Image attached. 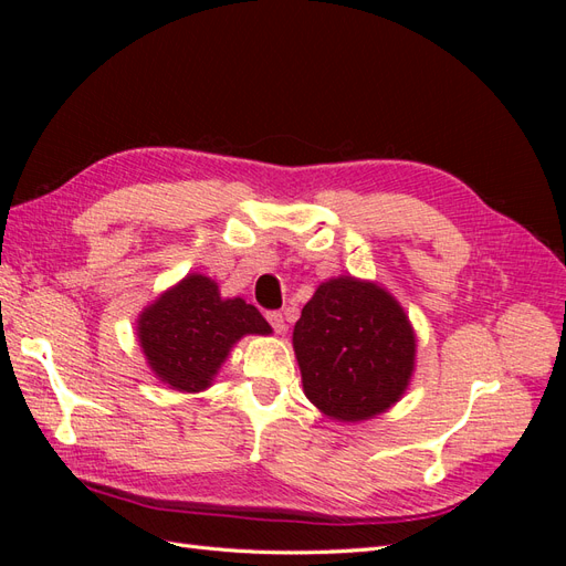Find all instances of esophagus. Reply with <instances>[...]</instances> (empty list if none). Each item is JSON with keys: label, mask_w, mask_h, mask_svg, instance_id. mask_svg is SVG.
I'll return each instance as SVG.
<instances>
[{"label": "esophagus", "mask_w": 566, "mask_h": 566, "mask_svg": "<svg viewBox=\"0 0 566 566\" xmlns=\"http://www.w3.org/2000/svg\"><path fill=\"white\" fill-rule=\"evenodd\" d=\"M266 321L271 323V328L276 331L279 335L285 333V318H283L281 312H266Z\"/></svg>", "instance_id": "1"}]
</instances>
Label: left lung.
<instances>
[{
  "label": "left lung",
  "mask_w": 566,
  "mask_h": 566,
  "mask_svg": "<svg viewBox=\"0 0 566 566\" xmlns=\"http://www.w3.org/2000/svg\"><path fill=\"white\" fill-rule=\"evenodd\" d=\"M293 349L306 399L331 420L364 422L401 401L416 370L418 337L387 287L335 276L304 304Z\"/></svg>",
  "instance_id": "left-lung-1"
}]
</instances>
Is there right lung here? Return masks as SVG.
<instances>
[{
  "mask_svg": "<svg viewBox=\"0 0 566 566\" xmlns=\"http://www.w3.org/2000/svg\"><path fill=\"white\" fill-rule=\"evenodd\" d=\"M271 325L243 297H221L205 273H188L136 318V339L156 378L177 391L212 387L233 345L245 335H271Z\"/></svg>",
  "mask_w": 566,
  "mask_h": 566,
  "instance_id": "1",
  "label": "right lung"
}]
</instances>
